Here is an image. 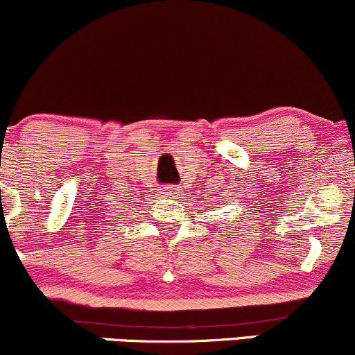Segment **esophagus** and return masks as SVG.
<instances>
[{
	"mask_svg": "<svg viewBox=\"0 0 355 355\" xmlns=\"http://www.w3.org/2000/svg\"><path fill=\"white\" fill-rule=\"evenodd\" d=\"M165 193L166 195H175V193H177V189H175V187H166Z\"/></svg>",
	"mask_w": 355,
	"mask_h": 355,
	"instance_id": "1",
	"label": "esophagus"
}]
</instances>
